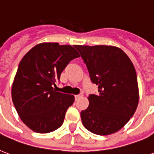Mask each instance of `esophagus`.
Listing matches in <instances>:
<instances>
[{
	"instance_id": "34e87169",
	"label": "esophagus",
	"mask_w": 154,
	"mask_h": 154,
	"mask_svg": "<svg viewBox=\"0 0 154 154\" xmlns=\"http://www.w3.org/2000/svg\"><path fill=\"white\" fill-rule=\"evenodd\" d=\"M83 97V94H77V95H76V96H75V100H76V101H77V100H78L80 97Z\"/></svg>"
}]
</instances>
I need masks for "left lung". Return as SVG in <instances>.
<instances>
[{
	"label": "left lung",
	"instance_id": "obj_1",
	"mask_svg": "<svg viewBox=\"0 0 154 154\" xmlns=\"http://www.w3.org/2000/svg\"><path fill=\"white\" fill-rule=\"evenodd\" d=\"M98 94H90L81 112L83 125L93 134L109 135L124 127L136 111L139 90L135 68L123 50L110 45H75Z\"/></svg>",
	"mask_w": 154,
	"mask_h": 154
}]
</instances>
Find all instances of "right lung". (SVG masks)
Wrapping results in <instances>:
<instances>
[{
    "label": "right lung",
    "instance_id": "right-lung-1",
    "mask_svg": "<svg viewBox=\"0 0 154 154\" xmlns=\"http://www.w3.org/2000/svg\"><path fill=\"white\" fill-rule=\"evenodd\" d=\"M79 53L71 45L41 43L21 59L12 85V99L24 124L36 133L47 134L64 122L74 96L53 88L65 68Z\"/></svg>",
    "mask_w": 154,
    "mask_h": 154
}]
</instances>
